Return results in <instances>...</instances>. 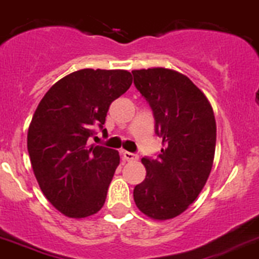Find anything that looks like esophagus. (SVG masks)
<instances>
[{"label": "esophagus", "mask_w": 259, "mask_h": 259, "mask_svg": "<svg viewBox=\"0 0 259 259\" xmlns=\"http://www.w3.org/2000/svg\"><path fill=\"white\" fill-rule=\"evenodd\" d=\"M121 156H123V158H124L125 161H136L139 158L138 154L131 153V152H125V151L121 152Z\"/></svg>", "instance_id": "1"}]
</instances>
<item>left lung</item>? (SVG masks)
I'll return each mask as SVG.
<instances>
[{"mask_svg":"<svg viewBox=\"0 0 259 259\" xmlns=\"http://www.w3.org/2000/svg\"><path fill=\"white\" fill-rule=\"evenodd\" d=\"M132 74L153 111L154 132L162 138L157 158H141L147 176L135 186L134 199L143 213L167 220L186 211L208 180L215 156V116L208 99L181 73L152 68Z\"/></svg>","mask_w":259,"mask_h":259,"instance_id":"8db88e82","label":"left lung"}]
</instances>
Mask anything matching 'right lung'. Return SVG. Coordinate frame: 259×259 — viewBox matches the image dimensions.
I'll return each instance as SVG.
<instances>
[{"mask_svg":"<svg viewBox=\"0 0 259 259\" xmlns=\"http://www.w3.org/2000/svg\"><path fill=\"white\" fill-rule=\"evenodd\" d=\"M131 83L127 70L81 69L57 81L37 106L27 134L31 165L46 198L65 216L86 218L105 204L120 157L88 140Z\"/></svg>","mask_w":259,"mask_h":259,"instance_id":"add662e5","label":"right lung"}]
</instances>
